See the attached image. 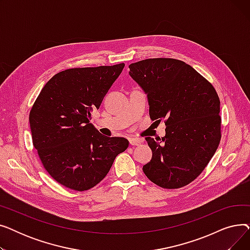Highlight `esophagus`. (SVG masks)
<instances>
[{"instance_id": "34e87169", "label": "esophagus", "mask_w": 250, "mask_h": 250, "mask_svg": "<svg viewBox=\"0 0 250 250\" xmlns=\"http://www.w3.org/2000/svg\"><path fill=\"white\" fill-rule=\"evenodd\" d=\"M128 142H129V145L130 146H139L140 144H141V141L140 140H136V139H129Z\"/></svg>"}]
</instances>
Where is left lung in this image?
Segmentation results:
<instances>
[{"instance_id":"1","label":"left lung","mask_w":250,"mask_h":250,"mask_svg":"<svg viewBox=\"0 0 250 250\" xmlns=\"http://www.w3.org/2000/svg\"><path fill=\"white\" fill-rule=\"evenodd\" d=\"M148 94L150 118L165 120L162 139L147 137L152 159L145 175L162 188L188 186L211 161L221 140L220 99L214 86L176 59H147L128 65Z\"/></svg>"}]
</instances>
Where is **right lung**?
<instances>
[{
    "label": "right lung",
    "mask_w": 250,
    "mask_h": 250,
    "mask_svg": "<svg viewBox=\"0 0 250 250\" xmlns=\"http://www.w3.org/2000/svg\"><path fill=\"white\" fill-rule=\"evenodd\" d=\"M125 63L73 68L44 85L29 113L32 143L44 169L60 185L88 190L106 176L125 138L105 137L90 124L91 111L121 75Z\"/></svg>",
    "instance_id": "obj_1"
}]
</instances>
